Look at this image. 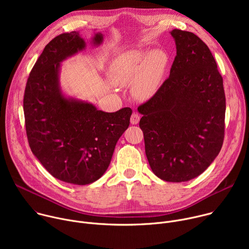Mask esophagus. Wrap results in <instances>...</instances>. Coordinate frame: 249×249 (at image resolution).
Instances as JSON below:
<instances>
[{
	"instance_id": "obj_1",
	"label": "esophagus",
	"mask_w": 249,
	"mask_h": 249,
	"mask_svg": "<svg viewBox=\"0 0 249 249\" xmlns=\"http://www.w3.org/2000/svg\"><path fill=\"white\" fill-rule=\"evenodd\" d=\"M130 121H131V123H132L133 125L138 124V123H139V121H140V115H139L138 113H133V114L131 115Z\"/></svg>"
}]
</instances>
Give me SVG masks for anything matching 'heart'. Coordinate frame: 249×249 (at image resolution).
Wrapping results in <instances>:
<instances>
[{"label": "heart", "mask_w": 249, "mask_h": 249, "mask_svg": "<svg viewBox=\"0 0 249 249\" xmlns=\"http://www.w3.org/2000/svg\"><path fill=\"white\" fill-rule=\"evenodd\" d=\"M168 64V56L162 50H155L148 56L144 50H127L111 63L109 75L117 85L132 83V92L139 99H148L158 90Z\"/></svg>", "instance_id": "heart-1"}]
</instances>
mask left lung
I'll use <instances>...</instances> for the list:
<instances>
[{
  "instance_id": "1",
  "label": "left lung",
  "mask_w": 249,
  "mask_h": 249,
  "mask_svg": "<svg viewBox=\"0 0 249 249\" xmlns=\"http://www.w3.org/2000/svg\"><path fill=\"white\" fill-rule=\"evenodd\" d=\"M176 56L169 77L138 111L145 151L160 179L182 182L203 173L225 138L223 77L208 46L194 33L173 29Z\"/></svg>"
}]
</instances>
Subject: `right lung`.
<instances>
[{"label": "right lung", "instance_id": "right-lung-1", "mask_svg": "<svg viewBox=\"0 0 249 249\" xmlns=\"http://www.w3.org/2000/svg\"><path fill=\"white\" fill-rule=\"evenodd\" d=\"M101 42L102 34L96 33L93 43ZM85 45L76 31L53 38L34 64L23 96L31 152L55 178L77 185L92 183L103 175L132 114L130 107L107 113L63 96L58 81L60 62Z\"/></svg>", "mask_w": 249, "mask_h": 249}]
</instances>
